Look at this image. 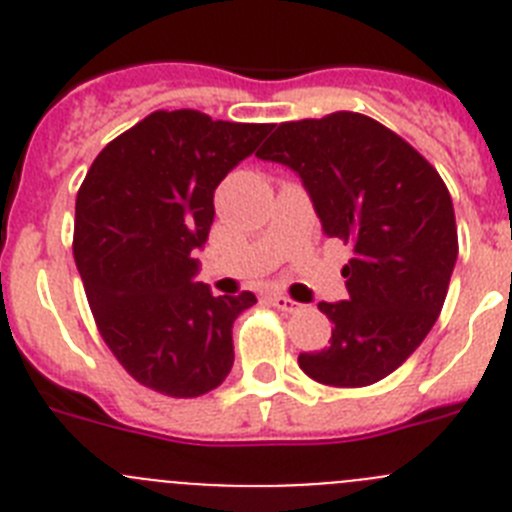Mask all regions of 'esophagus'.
Instances as JSON below:
<instances>
[{
	"label": "esophagus",
	"instance_id": "obj_1",
	"mask_svg": "<svg viewBox=\"0 0 512 512\" xmlns=\"http://www.w3.org/2000/svg\"><path fill=\"white\" fill-rule=\"evenodd\" d=\"M269 302L274 307H277V310H282V312H300L302 310L300 302L289 300V297H284V295H271Z\"/></svg>",
	"mask_w": 512,
	"mask_h": 512
}]
</instances>
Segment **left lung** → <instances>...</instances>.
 Segmentation results:
<instances>
[{
	"mask_svg": "<svg viewBox=\"0 0 512 512\" xmlns=\"http://www.w3.org/2000/svg\"><path fill=\"white\" fill-rule=\"evenodd\" d=\"M256 156L297 171L325 235L351 246L348 300L318 305L330 346L300 354V369L330 387L379 382L423 343L449 292V189L408 140L359 112L282 122Z\"/></svg>",
	"mask_w": 512,
	"mask_h": 512,
	"instance_id": "obj_1",
	"label": "left lung"
}]
</instances>
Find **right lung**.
I'll return each mask as SVG.
<instances>
[{
	"label": "right lung",
	"mask_w": 512,
	"mask_h": 512,
	"mask_svg": "<svg viewBox=\"0 0 512 512\" xmlns=\"http://www.w3.org/2000/svg\"><path fill=\"white\" fill-rule=\"evenodd\" d=\"M274 125L156 110L94 158L76 194L74 261L99 336L122 369L169 397H200L233 366V320L253 292L194 284L212 194Z\"/></svg>",
	"instance_id": "add662e5"
}]
</instances>
